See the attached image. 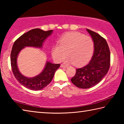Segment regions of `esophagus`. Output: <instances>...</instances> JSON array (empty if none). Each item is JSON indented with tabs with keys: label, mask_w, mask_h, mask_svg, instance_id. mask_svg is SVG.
<instances>
[{
	"label": "esophagus",
	"mask_w": 124,
	"mask_h": 124,
	"mask_svg": "<svg viewBox=\"0 0 124 124\" xmlns=\"http://www.w3.org/2000/svg\"><path fill=\"white\" fill-rule=\"evenodd\" d=\"M60 67H61V68H68V66L65 65H63V64H62L60 65Z\"/></svg>",
	"instance_id": "1"
}]
</instances>
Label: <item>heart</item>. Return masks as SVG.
I'll return each instance as SVG.
<instances>
[{"instance_id":"b5f03b06","label":"heart","mask_w":124,"mask_h":124,"mask_svg":"<svg viewBox=\"0 0 124 124\" xmlns=\"http://www.w3.org/2000/svg\"><path fill=\"white\" fill-rule=\"evenodd\" d=\"M94 43L92 38L78 32H71L62 35L58 41V45L52 47L51 54L53 59L60 62L65 58L67 62L76 66L86 64L92 57Z\"/></svg>"}]
</instances>
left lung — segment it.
Segmentation results:
<instances>
[{"mask_svg": "<svg viewBox=\"0 0 124 124\" xmlns=\"http://www.w3.org/2000/svg\"><path fill=\"white\" fill-rule=\"evenodd\" d=\"M86 30L94 41V54L88 64L76 69V75L71 79L75 85L82 89L90 88L98 84L110 67V54L107 41L96 32Z\"/></svg>", "mask_w": 124, "mask_h": 124, "instance_id": "obj_1", "label": "left lung"}]
</instances>
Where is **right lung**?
<instances>
[{
	"label": "right lung",
	"mask_w": 124,
	"mask_h": 124,
	"mask_svg": "<svg viewBox=\"0 0 124 124\" xmlns=\"http://www.w3.org/2000/svg\"><path fill=\"white\" fill-rule=\"evenodd\" d=\"M52 32L53 30L44 31L38 28L31 29L17 39L13 45L10 56L12 72L19 83L30 90H40L48 85L60 65L47 61L44 69L40 74L29 78L19 72L17 63V57L21 50L25 47L42 48L46 39L51 35Z\"/></svg>",
	"instance_id": "obj_1"
}]
</instances>
